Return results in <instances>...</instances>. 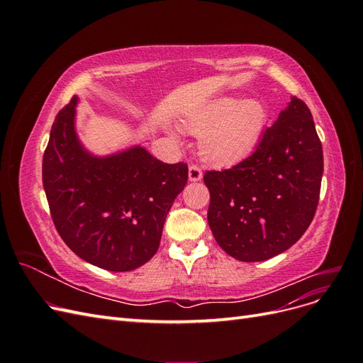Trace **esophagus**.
<instances>
[{"label":"esophagus","instance_id":"34e87169","mask_svg":"<svg viewBox=\"0 0 363 363\" xmlns=\"http://www.w3.org/2000/svg\"><path fill=\"white\" fill-rule=\"evenodd\" d=\"M203 179V171L199 164H191L189 167V180L191 182H200Z\"/></svg>","mask_w":363,"mask_h":363}]
</instances>
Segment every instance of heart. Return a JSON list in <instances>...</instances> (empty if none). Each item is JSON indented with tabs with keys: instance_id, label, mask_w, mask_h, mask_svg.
<instances>
[{
	"instance_id": "heart-1",
	"label": "heart",
	"mask_w": 363,
	"mask_h": 363,
	"mask_svg": "<svg viewBox=\"0 0 363 363\" xmlns=\"http://www.w3.org/2000/svg\"><path fill=\"white\" fill-rule=\"evenodd\" d=\"M265 125L267 111L262 103L230 96L194 108L182 123L184 131L201 136V156L221 167L248 157L257 147Z\"/></svg>"
}]
</instances>
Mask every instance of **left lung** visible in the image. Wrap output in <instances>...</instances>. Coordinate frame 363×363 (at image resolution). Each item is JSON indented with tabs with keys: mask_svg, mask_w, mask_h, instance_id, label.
I'll return each instance as SVG.
<instances>
[{
	"mask_svg": "<svg viewBox=\"0 0 363 363\" xmlns=\"http://www.w3.org/2000/svg\"><path fill=\"white\" fill-rule=\"evenodd\" d=\"M323 169L312 113L292 96L250 157L204 174L211 192L207 221L219 247L242 262H262L291 248L315 216Z\"/></svg>",
	"mask_w": 363,
	"mask_h": 363,
	"instance_id": "obj_1",
	"label": "left lung"
}]
</instances>
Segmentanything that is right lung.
Instances as JSON below:
<instances>
[{
  "mask_svg": "<svg viewBox=\"0 0 363 363\" xmlns=\"http://www.w3.org/2000/svg\"><path fill=\"white\" fill-rule=\"evenodd\" d=\"M79 98L57 113L42 162L52 223L77 256L107 271L147 263L160 245L169 208L188 182V164L163 163L139 145L98 157L75 131Z\"/></svg>",
  "mask_w": 363,
  "mask_h": 363,
  "instance_id": "right-lung-1",
  "label": "right lung"
}]
</instances>
